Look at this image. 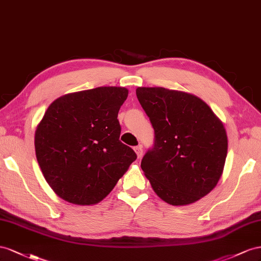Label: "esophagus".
Wrapping results in <instances>:
<instances>
[{
  "instance_id": "34e87169",
  "label": "esophagus",
  "mask_w": 261,
  "mask_h": 261,
  "mask_svg": "<svg viewBox=\"0 0 261 261\" xmlns=\"http://www.w3.org/2000/svg\"><path fill=\"white\" fill-rule=\"evenodd\" d=\"M135 151H136V153H137L139 159L142 158V155H143V147H142V145L136 146V147H135Z\"/></svg>"
}]
</instances>
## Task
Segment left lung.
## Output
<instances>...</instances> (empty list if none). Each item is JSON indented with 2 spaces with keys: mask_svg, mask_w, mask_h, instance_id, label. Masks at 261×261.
Masks as SVG:
<instances>
[{
  "mask_svg": "<svg viewBox=\"0 0 261 261\" xmlns=\"http://www.w3.org/2000/svg\"><path fill=\"white\" fill-rule=\"evenodd\" d=\"M150 118L154 144L141 168L162 200L186 205L206 196L224 168L227 136L206 103L191 94L163 87H138Z\"/></svg>",
  "mask_w": 261,
  "mask_h": 261,
  "instance_id": "8db88e82",
  "label": "left lung"
}]
</instances>
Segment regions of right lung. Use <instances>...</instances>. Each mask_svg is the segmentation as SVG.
Segmentation results:
<instances>
[{"label": "right lung", "instance_id": "right-lung-1", "mask_svg": "<svg viewBox=\"0 0 261 261\" xmlns=\"http://www.w3.org/2000/svg\"><path fill=\"white\" fill-rule=\"evenodd\" d=\"M124 87H97L64 95L44 113L35 133L41 172L68 202L98 203L114 189L137 154L120 138Z\"/></svg>", "mask_w": 261, "mask_h": 261}]
</instances>
